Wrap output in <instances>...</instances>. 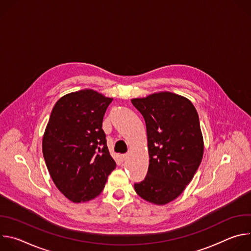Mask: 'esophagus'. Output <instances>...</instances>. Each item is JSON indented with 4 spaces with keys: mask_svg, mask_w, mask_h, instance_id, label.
I'll return each instance as SVG.
<instances>
[{
    "mask_svg": "<svg viewBox=\"0 0 251 251\" xmlns=\"http://www.w3.org/2000/svg\"><path fill=\"white\" fill-rule=\"evenodd\" d=\"M127 158H128V155H127V154H124V155H121V157H120V159H121V161H126V160H127Z\"/></svg>",
    "mask_w": 251,
    "mask_h": 251,
    "instance_id": "1",
    "label": "esophagus"
}]
</instances>
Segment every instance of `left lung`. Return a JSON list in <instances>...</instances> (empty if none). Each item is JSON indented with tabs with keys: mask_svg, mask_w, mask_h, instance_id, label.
Instances as JSON below:
<instances>
[{
	"mask_svg": "<svg viewBox=\"0 0 251 251\" xmlns=\"http://www.w3.org/2000/svg\"><path fill=\"white\" fill-rule=\"evenodd\" d=\"M131 102L146 122L150 158L145 180L134 189L143 200L164 205L185 191L201 162L199 115L188 98L169 91Z\"/></svg>",
	"mask_w": 251,
	"mask_h": 251,
	"instance_id": "obj_1",
	"label": "left lung"
}]
</instances>
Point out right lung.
<instances>
[{
  "mask_svg": "<svg viewBox=\"0 0 251 251\" xmlns=\"http://www.w3.org/2000/svg\"><path fill=\"white\" fill-rule=\"evenodd\" d=\"M112 100L83 89L65 94L53 106L43 137V154L54 185L70 201L98 197L116 168L102 130Z\"/></svg>",
  "mask_w": 251,
  "mask_h": 251,
  "instance_id": "add662e5",
  "label": "right lung"
}]
</instances>
